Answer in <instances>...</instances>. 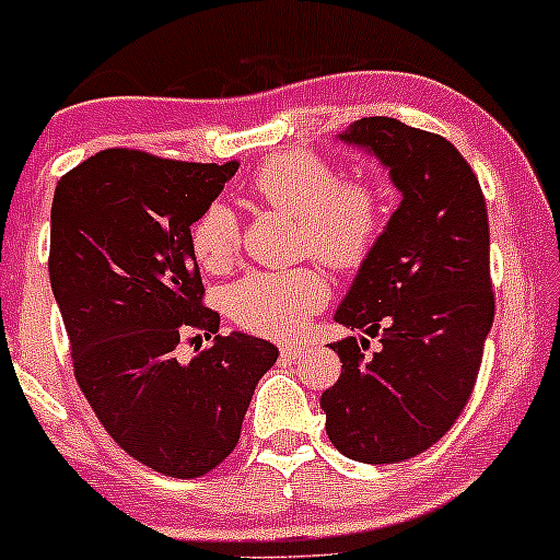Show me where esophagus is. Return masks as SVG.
Here are the masks:
<instances>
[{"instance_id": "esophagus-1", "label": "esophagus", "mask_w": 560, "mask_h": 560, "mask_svg": "<svg viewBox=\"0 0 560 560\" xmlns=\"http://www.w3.org/2000/svg\"><path fill=\"white\" fill-rule=\"evenodd\" d=\"M281 358L284 360L301 358V347H295V343H281Z\"/></svg>"}]
</instances>
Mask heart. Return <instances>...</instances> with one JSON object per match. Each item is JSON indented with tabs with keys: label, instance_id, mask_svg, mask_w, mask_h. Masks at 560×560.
I'll list each match as a JSON object with an SVG mask.
<instances>
[{
	"label": "heart",
	"instance_id": "obj_1",
	"mask_svg": "<svg viewBox=\"0 0 560 560\" xmlns=\"http://www.w3.org/2000/svg\"><path fill=\"white\" fill-rule=\"evenodd\" d=\"M254 189L303 224V241L325 262L352 268L374 248L385 224L382 191L369 180H343L325 160L290 151L265 160ZM241 246V224L228 202H211L191 228V252L202 268L222 270ZM330 298L319 270H252L224 290V308L241 327L262 336H292Z\"/></svg>",
	"mask_w": 560,
	"mask_h": 560
}]
</instances>
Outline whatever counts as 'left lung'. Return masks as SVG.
Returning <instances> with one entry per match:
<instances>
[{
	"mask_svg": "<svg viewBox=\"0 0 560 560\" xmlns=\"http://www.w3.org/2000/svg\"><path fill=\"white\" fill-rule=\"evenodd\" d=\"M338 140L387 167L400 206L332 316L382 347L330 343L343 365L319 400L325 431L352 460H409L455 425L477 382L495 314L488 211L471 165L442 135L371 116Z\"/></svg>",
	"mask_w": 560,
	"mask_h": 560,
	"instance_id": "8db88e82",
	"label": "left lung"
}]
</instances>
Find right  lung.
<instances>
[{"label":"right lung","mask_w":560,"mask_h":560,"mask_svg":"<svg viewBox=\"0 0 560 560\" xmlns=\"http://www.w3.org/2000/svg\"><path fill=\"white\" fill-rule=\"evenodd\" d=\"M238 171L107 149L61 175L50 206V290L72 369L113 442L165 477L191 479L235 450L254 387L279 349L217 336L202 306L191 224ZM214 336L184 364V335Z\"/></svg>","instance_id":"right-lung-1"}]
</instances>
